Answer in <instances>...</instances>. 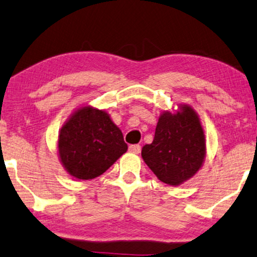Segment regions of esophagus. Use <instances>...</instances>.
I'll return each mask as SVG.
<instances>
[{"mask_svg":"<svg viewBox=\"0 0 257 257\" xmlns=\"http://www.w3.org/2000/svg\"><path fill=\"white\" fill-rule=\"evenodd\" d=\"M129 152L134 153V154H139L141 152V146L140 145H131L129 146Z\"/></svg>","mask_w":257,"mask_h":257,"instance_id":"obj_1","label":"esophagus"}]
</instances>
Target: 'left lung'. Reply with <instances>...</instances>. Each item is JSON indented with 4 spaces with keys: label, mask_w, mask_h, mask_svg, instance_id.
Segmentation results:
<instances>
[{
    "label": "left lung",
    "mask_w": 257,
    "mask_h": 257,
    "mask_svg": "<svg viewBox=\"0 0 257 257\" xmlns=\"http://www.w3.org/2000/svg\"><path fill=\"white\" fill-rule=\"evenodd\" d=\"M142 158L159 180L180 185L192 178L205 158V138L197 113L190 106L159 118L154 140L142 148Z\"/></svg>",
    "instance_id": "1"
}]
</instances>
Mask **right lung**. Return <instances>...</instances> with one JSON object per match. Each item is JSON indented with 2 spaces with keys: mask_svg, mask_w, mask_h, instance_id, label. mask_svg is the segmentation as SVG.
<instances>
[{
  "mask_svg": "<svg viewBox=\"0 0 257 257\" xmlns=\"http://www.w3.org/2000/svg\"><path fill=\"white\" fill-rule=\"evenodd\" d=\"M58 148L66 171L77 179L89 180L104 173L128 146L108 113L83 108L61 128Z\"/></svg>",
  "mask_w": 257,
  "mask_h": 257,
  "instance_id": "1",
  "label": "right lung"
}]
</instances>
